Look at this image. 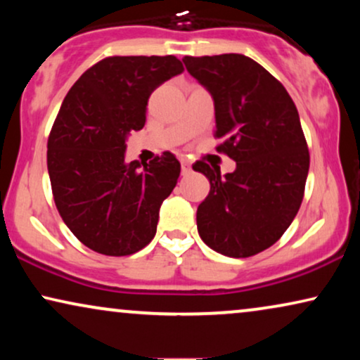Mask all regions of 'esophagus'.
<instances>
[{
    "instance_id": "34e87169",
    "label": "esophagus",
    "mask_w": 360,
    "mask_h": 360,
    "mask_svg": "<svg viewBox=\"0 0 360 360\" xmlns=\"http://www.w3.org/2000/svg\"><path fill=\"white\" fill-rule=\"evenodd\" d=\"M180 164H181V174H184V175L190 174V170H191V162H190L188 159H185V157H181Z\"/></svg>"
}]
</instances>
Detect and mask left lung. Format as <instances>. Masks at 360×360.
Segmentation results:
<instances>
[{"mask_svg": "<svg viewBox=\"0 0 360 360\" xmlns=\"http://www.w3.org/2000/svg\"><path fill=\"white\" fill-rule=\"evenodd\" d=\"M186 70L214 101L219 152L233 174L196 162L210 193L196 211L200 238L228 257H250L277 243L302 205L309 152L297 106L277 78L243 53L185 57Z\"/></svg>", "mask_w": 360, "mask_h": 360, "instance_id": "obj_1", "label": "left lung"}]
</instances>
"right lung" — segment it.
I'll list each match as a JSON object with an SVG mask.
<instances>
[{
  "mask_svg": "<svg viewBox=\"0 0 360 360\" xmlns=\"http://www.w3.org/2000/svg\"><path fill=\"white\" fill-rule=\"evenodd\" d=\"M184 65L174 56L103 58L67 93L47 141L53 201L75 238L105 255H131L154 239L180 162L164 152L141 169L124 160L131 131L146 124L152 91Z\"/></svg>",
  "mask_w": 360,
  "mask_h": 360,
  "instance_id": "1",
  "label": "right lung"
}]
</instances>
